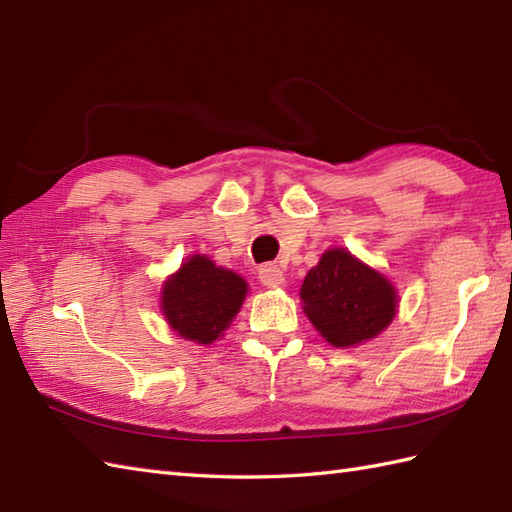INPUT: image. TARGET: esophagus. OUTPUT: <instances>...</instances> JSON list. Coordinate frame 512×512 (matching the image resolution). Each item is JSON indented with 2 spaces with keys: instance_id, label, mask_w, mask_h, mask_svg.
<instances>
[{
  "instance_id": "obj_1",
  "label": "esophagus",
  "mask_w": 512,
  "mask_h": 512,
  "mask_svg": "<svg viewBox=\"0 0 512 512\" xmlns=\"http://www.w3.org/2000/svg\"><path fill=\"white\" fill-rule=\"evenodd\" d=\"M259 281H262V286L275 290V288H281L284 286V273H281V268L275 266V264H266L259 268Z\"/></svg>"
}]
</instances>
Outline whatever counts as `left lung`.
<instances>
[{
	"label": "left lung",
	"mask_w": 512,
	"mask_h": 512,
	"mask_svg": "<svg viewBox=\"0 0 512 512\" xmlns=\"http://www.w3.org/2000/svg\"><path fill=\"white\" fill-rule=\"evenodd\" d=\"M299 297L303 312L332 347L376 339L398 312L396 286L347 248H328L308 270Z\"/></svg>",
	"instance_id": "obj_1"
}]
</instances>
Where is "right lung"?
<instances>
[{"instance_id":"1","label":"right lung","mask_w":512,"mask_h":512,"mask_svg":"<svg viewBox=\"0 0 512 512\" xmlns=\"http://www.w3.org/2000/svg\"><path fill=\"white\" fill-rule=\"evenodd\" d=\"M246 295L242 275L217 266L206 255H191L162 284L160 312L182 339L211 345L231 328Z\"/></svg>"}]
</instances>
